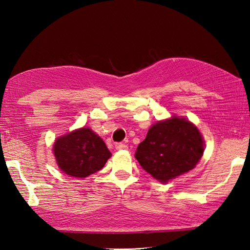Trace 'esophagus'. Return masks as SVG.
I'll use <instances>...</instances> for the list:
<instances>
[{"instance_id":"34e87169","label":"esophagus","mask_w":250,"mask_h":250,"mask_svg":"<svg viewBox=\"0 0 250 250\" xmlns=\"http://www.w3.org/2000/svg\"><path fill=\"white\" fill-rule=\"evenodd\" d=\"M115 148L117 150H125V149H128V146L124 144V143H116Z\"/></svg>"}]
</instances>
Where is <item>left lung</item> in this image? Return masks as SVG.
Returning a JSON list of instances; mask_svg holds the SVG:
<instances>
[{
    "label": "left lung",
    "mask_w": 250,
    "mask_h": 250,
    "mask_svg": "<svg viewBox=\"0 0 250 250\" xmlns=\"http://www.w3.org/2000/svg\"><path fill=\"white\" fill-rule=\"evenodd\" d=\"M203 139L198 128L184 118L159 121L137 146L135 158L153 178L167 183L191 171L203 156Z\"/></svg>",
    "instance_id": "8db88e82"
}]
</instances>
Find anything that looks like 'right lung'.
Returning <instances> with one entry per match:
<instances>
[{"label": "right lung", "mask_w": 250, "mask_h": 250, "mask_svg": "<svg viewBox=\"0 0 250 250\" xmlns=\"http://www.w3.org/2000/svg\"><path fill=\"white\" fill-rule=\"evenodd\" d=\"M54 155L65 174L83 178L100 171L111 153L100 136L82 128L59 137L55 142Z\"/></svg>", "instance_id": "add662e5"}]
</instances>
